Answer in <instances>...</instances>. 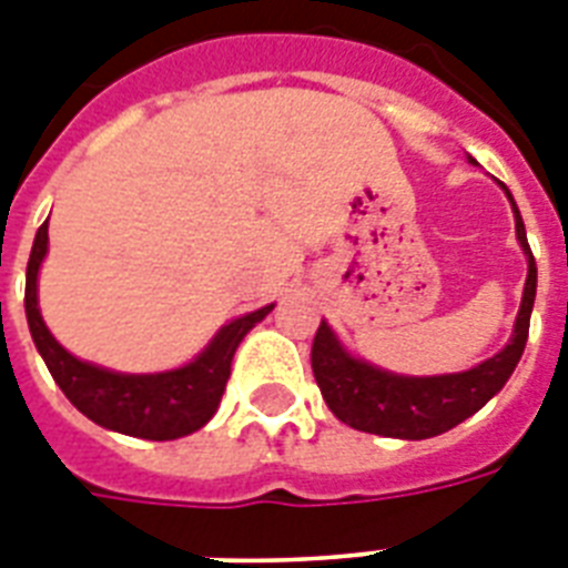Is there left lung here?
I'll return each instance as SVG.
<instances>
[{
    "label": "left lung",
    "instance_id": "1",
    "mask_svg": "<svg viewBox=\"0 0 568 568\" xmlns=\"http://www.w3.org/2000/svg\"><path fill=\"white\" fill-rule=\"evenodd\" d=\"M513 212H516V235L528 253V283L521 294V310L510 345L471 372L442 374V377H397V374L379 372L363 359L347 356L333 336V329L321 321L318 333L312 338V374L338 422L351 424L354 430L377 433V436L430 439L466 422L468 415H475L489 397L501 392L525 354L530 310L537 297V262L530 253L516 203H513Z\"/></svg>",
    "mask_w": 568,
    "mask_h": 568
}]
</instances>
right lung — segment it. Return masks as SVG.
<instances>
[{
	"label": "right lung",
	"instance_id": "right-lung-1",
	"mask_svg": "<svg viewBox=\"0 0 568 568\" xmlns=\"http://www.w3.org/2000/svg\"><path fill=\"white\" fill-rule=\"evenodd\" d=\"M47 223L34 235L29 267H26V318H29L34 347L40 351L49 374L61 386L67 400L100 427L126 433V436H141V439L168 442L200 430L221 404L235 347L274 306L250 312L244 318L226 324L212 338V345L185 368L168 374L105 372V368H97V365H88L67 354L40 318L38 271L47 256Z\"/></svg>",
	"mask_w": 568,
	"mask_h": 568
}]
</instances>
